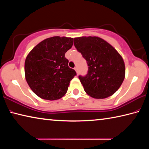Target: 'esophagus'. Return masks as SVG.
Here are the masks:
<instances>
[{
	"label": "esophagus",
	"mask_w": 149,
	"mask_h": 149,
	"mask_svg": "<svg viewBox=\"0 0 149 149\" xmlns=\"http://www.w3.org/2000/svg\"><path fill=\"white\" fill-rule=\"evenodd\" d=\"M74 69H75V71H76V72H77V74H78V68H77V67H75Z\"/></svg>",
	"instance_id": "esophagus-1"
}]
</instances>
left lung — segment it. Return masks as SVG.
Wrapping results in <instances>:
<instances>
[{
    "label": "left lung",
    "mask_w": 149,
    "mask_h": 149,
    "mask_svg": "<svg viewBox=\"0 0 149 149\" xmlns=\"http://www.w3.org/2000/svg\"><path fill=\"white\" fill-rule=\"evenodd\" d=\"M74 46L87 63V74L78 77L85 91L95 99H105L116 92L125 72L124 62L116 50L97 37L74 38Z\"/></svg>",
    "instance_id": "1"
}]
</instances>
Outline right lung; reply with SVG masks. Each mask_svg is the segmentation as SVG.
Instances as JSON below:
<instances>
[{"mask_svg":"<svg viewBox=\"0 0 149 149\" xmlns=\"http://www.w3.org/2000/svg\"><path fill=\"white\" fill-rule=\"evenodd\" d=\"M74 39L53 37L45 39L32 49L25 61V75L29 86L41 99L54 100L68 91L76 72L68 66L65 53Z\"/></svg>","mask_w":149,"mask_h":149,"instance_id":"obj_1","label":"right lung"}]
</instances>
